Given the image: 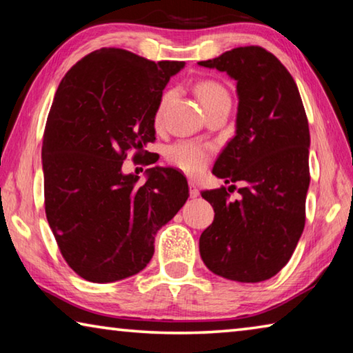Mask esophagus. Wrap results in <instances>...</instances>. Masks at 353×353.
<instances>
[{"mask_svg": "<svg viewBox=\"0 0 353 353\" xmlns=\"http://www.w3.org/2000/svg\"><path fill=\"white\" fill-rule=\"evenodd\" d=\"M188 185H190V196H191V198H198V196H199L198 185H196V182H193V181H190Z\"/></svg>", "mask_w": 353, "mask_h": 353, "instance_id": "34e87169", "label": "esophagus"}]
</instances>
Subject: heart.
I'll use <instances>...</instances> for the list:
<instances>
[{"label":"heart","instance_id":"heart-1","mask_svg":"<svg viewBox=\"0 0 353 353\" xmlns=\"http://www.w3.org/2000/svg\"><path fill=\"white\" fill-rule=\"evenodd\" d=\"M198 97L201 99L202 105H207L210 103H214L218 99H225L229 98V93H227L225 88L221 85V83L214 82V81H202L198 83ZM171 98V93H165L162 101L155 110V123L162 121L163 117V110L168 101ZM213 149L212 146L204 145V143L199 141H177L174 145H171L166 151V160L176 166L183 172H187L190 176L199 174L205 170V166L208 165L212 159Z\"/></svg>","mask_w":353,"mask_h":353}]
</instances>
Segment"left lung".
Instances as JSON below:
<instances>
[{
	"instance_id": "1",
	"label": "left lung",
	"mask_w": 353,
	"mask_h": 353,
	"mask_svg": "<svg viewBox=\"0 0 353 353\" xmlns=\"http://www.w3.org/2000/svg\"><path fill=\"white\" fill-rule=\"evenodd\" d=\"M201 67L236 81V134L219 154L213 174L241 182L202 191L214 210L199 252L212 272L243 283L271 279L288 263L305 225L310 185L308 119L290 71L261 46L225 51Z\"/></svg>"
}]
</instances>
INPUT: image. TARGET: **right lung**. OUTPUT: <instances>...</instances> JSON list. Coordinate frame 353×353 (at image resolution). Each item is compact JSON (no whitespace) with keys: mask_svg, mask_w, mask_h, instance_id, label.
Wrapping results in <instances>:
<instances>
[{"mask_svg":"<svg viewBox=\"0 0 353 353\" xmlns=\"http://www.w3.org/2000/svg\"><path fill=\"white\" fill-rule=\"evenodd\" d=\"M183 65L101 48L59 83L41 146L45 212L65 261L88 282L145 270L157 230L188 199L187 179L176 170H148L143 185L121 170L130 151L140 159L155 140L163 88Z\"/></svg>","mask_w":353,"mask_h":353,"instance_id":"right-lung-1","label":"right lung"}]
</instances>
